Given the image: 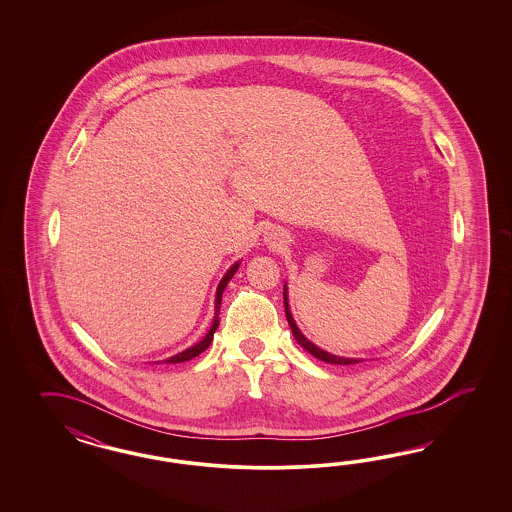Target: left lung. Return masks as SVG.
Instances as JSON below:
<instances>
[{"mask_svg": "<svg viewBox=\"0 0 512 512\" xmlns=\"http://www.w3.org/2000/svg\"><path fill=\"white\" fill-rule=\"evenodd\" d=\"M283 304H285V315H287V323L291 326V330H293V336H295V340L310 353L315 358H319V360H323V362H328V364H340V366H351V364H358V362H362V358H345V357H336V355H332V353H328L325 349H321V347H317L313 341L308 340L302 332H300V328L296 326L295 319H293V313H291V308H289V295H287V283L283 285Z\"/></svg>", "mask_w": 512, "mask_h": 512, "instance_id": "1", "label": "left lung"}]
</instances>
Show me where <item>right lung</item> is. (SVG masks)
I'll list each match as a JSON object with an SVG mask.
<instances>
[{
  "label": "right lung",
  "mask_w": 512,
  "mask_h": 512,
  "mask_svg": "<svg viewBox=\"0 0 512 512\" xmlns=\"http://www.w3.org/2000/svg\"><path fill=\"white\" fill-rule=\"evenodd\" d=\"M238 266H240V261H236V263H234L233 266H231V268L225 272V276L221 278L219 285H217L216 313H214V321H212L210 330L206 332V336H204L201 341H197L195 345L187 347L186 351H182V353H178V355H172V357L165 358L163 362H167V364H178V362H186V360H191V358H195L197 355H201L202 351H206V349H208V345H210L212 340H214V332H216L217 326H219V308H221V295H223V291H225L227 283H229V281L233 279L234 274H236ZM154 364H159V362H154Z\"/></svg>",
  "instance_id": "obj_1"
}]
</instances>
